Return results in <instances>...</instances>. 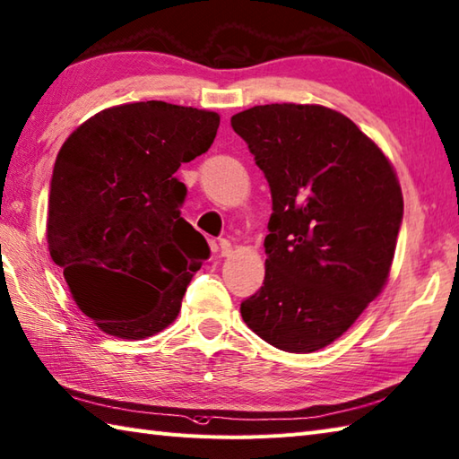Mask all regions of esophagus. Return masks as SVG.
Listing matches in <instances>:
<instances>
[{"label":"esophagus","mask_w":459,"mask_h":459,"mask_svg":"<svg viewBox=\"0 0 459 459\" xmlns=\"http://www.w3.org/2000/svg\"><path fill=\"white\" fill-rule=\"evenodd\" d=\"M219 253H221V256H229L232 253L230 240H227V238H221L219 240Z\"/></svg>","instance_id":"1"}]
</instances>
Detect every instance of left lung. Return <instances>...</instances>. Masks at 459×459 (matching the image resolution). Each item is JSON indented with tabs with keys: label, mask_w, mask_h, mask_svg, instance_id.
Returning a JSON list of instances; mask_svg holds the SVG:
<instances>
[{
	"label": "left lung",
	"mask_w": 459,
	"mask_h": 459,
	"mask_svg": "<svg viewBox=\"0 0 459 459\" xmlns=\"http://www.w3.org/2000/svg\"><path fill=\"white\" fill-rule=\"evenodd\" d=\"M273 195L264 282L240 304L264 342L307 354L334 342L384 289L403 217L380 147L334 109L273 103L232 115Z\"/></svg>",
	"instance_id": "obj_1"
}]
</instances>
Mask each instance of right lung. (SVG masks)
I'll return each instance as SVG.
<instances>
[{"label": "right lung", "instance_id": "add662e5", "mask_svg": "<svg viewBox=\"0 0 459 459\" xmlns=\"http://www.w3.org/2000/svg\"><path fill=\"white\" fill-rule=\"evenodd\" d=\"M219 113L141 101L93 115L63 143L53 167L48 245L85 316L117 338L141 340L177 318L211 250L181 217L175 173L209 151Z\"/></svg>", "mask_w": 459, "mask_h": 459}]
</instances>
